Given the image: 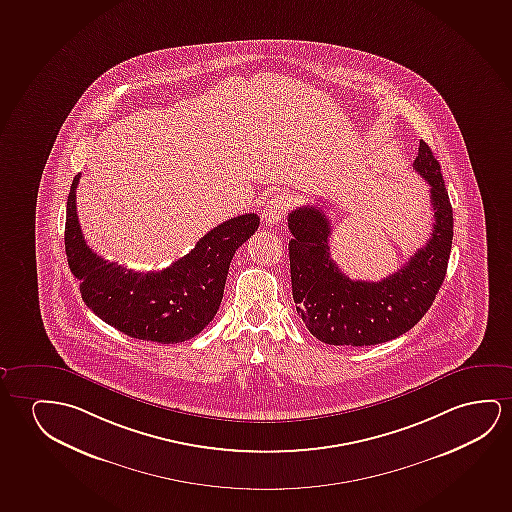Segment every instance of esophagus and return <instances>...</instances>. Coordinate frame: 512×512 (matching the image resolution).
<instances>
[{
    "label": "esophagus",
    "instance_id": "obj_1",
    "mask_svg": "<svg viewBox=\"0 0 512 512\" xmlns=\"http://www.w3.org/2000/svg\"><path fill=\"white\" fill-rule=\"evenodd\" d=\"M289 206L290 200L285 193H278L275 197H271L267 200L264 211H262V223L266 227H273L276 223L282 222Z\"/></svg>",
    "mask_w": 512,
    "mask_h": 512
}]
</instances>
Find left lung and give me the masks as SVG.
Masks as SVG:
<instances>
[{"label": "left lung", "instance_id": "8db88e82", "mask_svg": "<svg viewBox=\"0 0 512 512\" xmlns=\"http://www.w3.org/2000/svg\"><path fill=\"white\" fill-rule=\"evenodd\" d=\"M414 169L428 181L433 230L407 264L380 282L350 280L331 259V223L315 206L289 215L290 280L308 331L329 345L366 347L394 340L423 319L444 283L452 245V208L440 163L419 142Z\"/></svg>", "mask_w": 512, "mask_h": 512}]
</instances>
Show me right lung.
Returning <instances> with one entry per match:
<instances>
[{"label":"right lung","mask_w":512,"mask_h":512,"mask_svg":"<svg viewBox=\"0 0 512 512\" xmlns=\"http://www.w3.org/2000/svg\"><path fill=\"white\" fill-rule=\"evenodd\" d=\"M75 176L67 200L65 252L82 301L109 326L137 340L179 343L197 336L222 303L230 260L259 229L255 213L230 218L162 271L141 273L98 257L82 236Z\"/></svg>","instance_id":"right-lung-1"}]
</instances>
